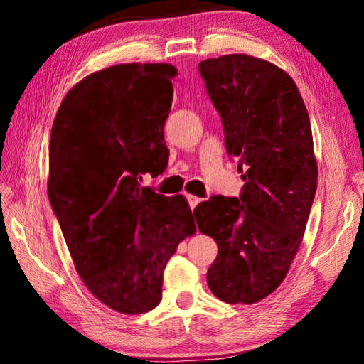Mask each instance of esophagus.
Returning a JSON list of instances; mask_svg holds the SVG:
<instances>
[{
	"label": "esophagus",
	"mask_w": 364,
	"mask_h": 364,
	"mask_svg": "<svg viewBox=\"0 0 364 364\" xmlns=\"http://www.w3.org/2000/svg\"><path fill=\"white\" fill-rule=\"evenodd\" d=\"M188 202H189L191 208H194L196 205H199V204H200L202 199H200V197H196V196H193V194H188Z\"/></svg>",
	"instance_id": "34e87169"
}]
</instances>
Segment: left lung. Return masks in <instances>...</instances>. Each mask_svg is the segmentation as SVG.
I'll list each match as a JSON object with an SVG mask.
<instances>
[{
	"label": "left lung",
	"mask_w": 364,
	"mask_h": 364,
	"mask_svg": "<svg viewBox=\"0 0 364 364\" xmlns=\"http://www.w3.org/2000/svg\"><path fill=\"white\" fill-rule=\"evenodd\" d=\"M245 181L241 197L213 196L196 208L218 255L207 284L226 304H257L284 281L304 239L318 184L310 117L297 85L249 54L199 64Z\"/></svg>",
	"instance_id": "8db88e82"
}]
</instances>
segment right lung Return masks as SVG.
<instances>
[{
  "label": "right lung",
  "mask_w": 364,
  "mask_h": 364,
  "mask_svg": "<svg viewBox=\"0 0 364 364\" xmlns=\"http://www.w3.org/2000/svg\"><path fill=\"white\" fill-rule=\"evenodd\" d=\"M171 64H119L65 95L49 143V202L80 278L112 310L139 315L162 299L164 269L196 232L183 196L141 186L165 168Z\"/></svg>",
  "instance_id": "add662e5"
}]
</instances>
